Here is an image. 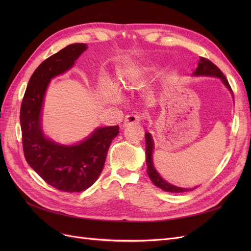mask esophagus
Listing matches in <instances>:
<instances>
[{"instance_id":"1","label":"esophagus","mask_w":251,"mask_h":251,"mask_svg":"<svg viewBox=\"0 0 251 251\" xmlns=\"http://www.w3.org/2000/svg\"><path fill=\"white\" fill-rule=\"evenodd\" d=\"M143 119V116L141 114H132V115H128L126 117L125 119V126H132V125H137L139 123H141V120Z\"/></svg>"}]
</instances>
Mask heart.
Listing matches in <instances>:
<instances>
[{
	"label": "heart",
	"mask_w": 251,
	"mask_h": 251,
	"mask_svg": "<svg viewBox=\"0 0 251 251\" xmlns=\"http://www.w3.org/2000/svg\"><path fill=\"white\" fill-rule=\"evenodd\" d=\"M119 83L121 86H125V82L123 81V79H121L120 81H119ZM105 98H107V100H113V96H112V94L109 92V91H107V92H105Z\"/></svg>",
	"instance_id": "obj_1"
}]
</instances>
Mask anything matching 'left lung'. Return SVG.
Returning a JSON list of instances; mask_svg holds the SVG:
<instances>
[{
    "mask_svg": "<svg viewBox=\"0 0 251 251\" xmlns=\"http://www.w3.org/2000/svg\"><path fill=\"white\" fill-rule=\"evenodd\" d=\"M194 75H207V76H216V77L221 78L222 81L224 82V85L231 91V93L233 95V92L230 88L229 82L225 77L223 72L220 70L214 63L210 62L209 59L200 56L198 68H197L196 71L194 72ZM146 144H147V151H146L147 159L146 160H147V165H148V175L151 178V182H153V183L157 187L163 189V191H165V192H170V193H184V192H189V191H193V189H195V188L177 187V186L172 185V184L168 183L166 181H164L154 168L153 159H151V153H153L154 143H153V139H151V136L150 133L146 134Z\"/></svg>",
    "mask_w": 251,
    "mask_h": 251,
    "instance_id": "left-lung-1",
    "label": "left lung"
}]
</instances>
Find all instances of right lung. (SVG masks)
<instances>
[{
	"label": "right lung",
	"mask_w": 251,
	"mask_h": 251,
	"mask_svg": "<svg viewBox=\"0 0 251 251\" xmlns=\"http://www.w3.org/2000/svg\"><path fill=\"white\" fill-rule=\"evenodd\" d=\"M86 49V44H72L45 59L29 79L20 112L26 161L45 182L66 193H79L94 183L119 133L118 126L100 127L85 141L71 147L59 146L43 135L41 111L49 81L70 69Z\"/></svg>",
	"instance_id": "add662e5"
}]
</instances>
